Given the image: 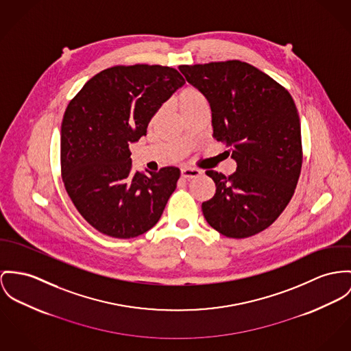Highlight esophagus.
Instances as JSON below:
<instances>
[{
  "label": "esophagus",
  "mask_w": 351,
  "mask_h": 351,
  "mask_svg": "<svg viewBox=\"0 0 351 351\" xmlns=\"http://www.w3.org/2000/svg\"><path fill=\"white\" fill-rule=\"evenodd\" d=\"M200 175H202V171L196 169V168H183L182 169V178H184V179H193Z\"/></svg>",
  "instance_id": "obj_1"
}]
</instances>
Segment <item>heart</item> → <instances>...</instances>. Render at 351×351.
I'll return each instance as SVG.
<instances>
[{"label":"heart","mask_w":351,"mask_h":351,"mask_svg":"<svg viewBox=\"0 0 351 351\" xmlns=\"http://www.w3.org/2000/svg\"><path fill=\"white\" fill-rule=\"evenodd\" d=\"M203 103H207L204 95L197 88H195L192 85L186 86L178 96V106L182 112L192 108V107H196L199 104H203Z\"/></svg>","instance_id":"1"}]
</instances>
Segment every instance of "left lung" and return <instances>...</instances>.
<instances>
[{"instance_id":"left-lung-1","label":"left lung","mask_w":351,"mask_h":351,"mask_svg":"<svg viewBox=\"0 0 351 351\" xmlns=\"http://www.w3.org/2000/svg\"><path fill=\"white\" fill-rule=\"evenodd\" d=\"M208 100L214 137L231 147L237 171H207L216 192L203 202L207 223L227 238L269 228L290 203L300 175V123L289 90L239 60L180 65Z\"/></svg>"}]
</instances>
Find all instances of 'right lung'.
I'll return each mask as SVG.
<instances>
[{
  "mask_svg": "<svg viewBox=\"0 0 351 351\" xmlns=\"http://www.w3.org/2000/svg\"><path fill=\"white\" fill-rule=\"evenodd\" d=\"M184 77L171 66L116 65L95 75L69 101L61 124V176L80 215L99 232L135 238L160 219L180 171L132 169L130 144Z\"/></svg>",
  "mask_w": 351,
  "mask_h": 351,
  "instance_id": "obj_1",
  "label": "right lung"
}]
</instances>
